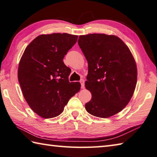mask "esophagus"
<instances>
[{"label":"esophagus","instance_id":"obj_1","mask_svg":"<svg viewBox=\"0 0 157 157\" xmlns=\"http://www.w3.org/2000/svg\"><path fill=\"white\" fill-rule=\"evenodd\" d=\"M80 82H81V88L84 89L85 88V81H84V80L81 79V81H80Z\"/></svg>","mask_w":157,"mask_h":157}]
</instances>
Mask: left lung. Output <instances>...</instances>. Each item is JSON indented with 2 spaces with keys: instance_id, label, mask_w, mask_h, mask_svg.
I'll list each match as a JSON object with an SVG mask.
<instances>
[{
  "instance_id": "left-lung-1",
  "label": "left lung",
  "mask_w": 157,
  "mask_h": 157,
  "mask_svg": "<svg viewBox=\"0 0 157 157\" xmlns=\"http://www.w3.org/2000/svg\"><path fill=\"white\" fill-rule=\"evenodd\" d=\"M78 43L88 62L85 87L92 95L85 109L97 117L113 116L126 106L135 91V59L129 47L115 35H81Z\"/></svg>"
}]
</instances>
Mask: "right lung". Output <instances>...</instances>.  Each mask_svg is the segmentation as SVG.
Here are the masks:
<instances>
[{
	"label": "right lung",
	"instance_id": "obj_1",
	"mask_svg": "<svg viewBox=\"0 0 157 157\" xmlns=\"http://www.w3.org/2000/svg\"><path fill=\"white\" fill-rule=\"evenodd\" d=\"M77 39V35L67 33L41 34L21 57L17 77L22 94L31 109L44 119L59 115L81 89L79 82H69L71 70L63 62Z\"/></svg>",
	"mask_w": 157,
	"mask_h": 157
}]
</instances>
